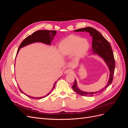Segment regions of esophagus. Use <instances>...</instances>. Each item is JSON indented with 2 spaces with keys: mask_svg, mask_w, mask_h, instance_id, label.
I'll return each mask as SVG.
<instances>
[{
  "mask_svg": "<svg viewBox=\"0 0 128 128\" xmlns=\"http://www.w3.org/2000/svg\"><path fill=\"white\" fill-rule=\"evenodd\" d=\"M72 72V70H71V69H66L64 72V73L65 74H70Z\"/></svg>",
  "mask_w": 128,
  "mask_h": 128,
  "instance_id": "obj_1",
  "label": "esophagus"
}]
</instances>
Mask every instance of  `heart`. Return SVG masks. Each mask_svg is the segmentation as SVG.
I'll use <instances>...</instances> for the list:
<instances>
[{
	"instance_id": "obj_1",
	"label": "heart",
	"mask_w": 128,
	"mask_h": 128,
	"mask_svg": "<svg viewBox=\"0 0 128 128\" xmlns=\"http://www.w3.org/2000/svg\"><path fill=\"white\" fill-rule=\"evenodd\" d=\"M89 43L86 39L75 36H69L61 41L59 45V52L62 56H69L75 53L80 58L88 49Z\"/></svg>"
}]
</instances>
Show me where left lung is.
<instances>
[{
	"mask_svg": "<svg viewBox=\"0 0 128 128\" xmlns=\"http://www.w3.org/2000/svg\"><path fill=\"white\" fill-rule=\"evenodd\" d=\"M74 32H86L90 34V36L92 37V51L93 53L99 56L104 60V62L106 64L107 67L109 68L110 74L109 80H108L105 87L98 91L94 92H87L80 90L77 86L76 80H75L74 84L72 86V88L73 90L76 92L77 94L82 96H92L94 95L100 94L112 83V81L113 80L115 63L113 52L112 51L110 43L98 31L92 28V27H86V28L77 29L74 30Z\"/></svg>",
	"mask_w": 128,
	"mask_h": 128,
	"instance_id": "8db88e82",
	"label": "left lung"
}]
</instances>
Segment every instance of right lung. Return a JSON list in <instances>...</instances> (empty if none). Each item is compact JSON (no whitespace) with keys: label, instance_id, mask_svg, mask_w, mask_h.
I'll return each instance as SVG.
<instances>
[{"label":"right lung","instance_id":"add662e5","mask_svg":"<svg viewBox=\"0 0 128 128\" xmlns=\"http://www.w3.org/2000/svg\"><path fill=\"white\" fill-rule=\"evenodd\" d=\"M56 30H38L36 31V32H34L32 33L31 35H29L27 37H26L25 39L22 41V42L21 43V44L19 46V48L18 50L17 53H16V56L18 54L19 50H20L21 48L24 47V46H26V45H28L29 44L34 43V42H42V43L47 44V45H50L51 43L52 40H53L54 37L56 35ZM57 82V81H56ZM56 82L54 84V86L53 88H52V90H51V92L54 88L56 84ZM20 91L23 93V94H24V93L23 92L21 89H20ZM51 92H50L49 93L46 94L45 96H41V97H33V96H28L24 94L26 96H27L28 97H30L31 98H33L34 99H40L43 98L44 97H46L48 96Z\"/></svg>","mask_w":128,"mask_h":128}]
</instances>
